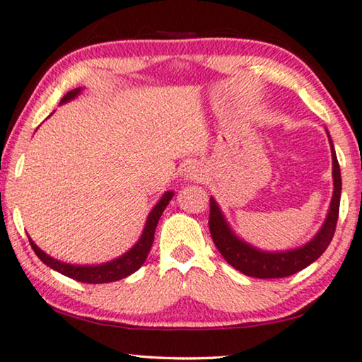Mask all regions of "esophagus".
I'll list each match as a JSON object with an SVG mask.
<instances>
[{
  "label": "esophagus",
  "mask_w": 362,
  "mask_h": 362,
  "mask_svg": "<svg viewBox=\"0 0 362 362\" xmlns=\"http://www.w3.org/2000/svg\"><path fill=\"white\" fill-rule=\"evenodd\" d=\"M202 170H201V166L199 165H196V163H192V165H189L186 168V176L189 177V180H202Z\"/></svg>",
  "instance_id": "34e87169"
}]
</instances>
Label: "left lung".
<instances>
[{
    "instance_id": "1",
    "label": "left lung",
    "mask_w": 362,
    "mask_h": 362,
    "mask_svg": "<svg viewBox=\"0 0 362 362\" xmlns=\"http://www.w3.org/2000/svg\"><path fill=\"white\" fill-rule=\"evenodd\" d=\"M328 134V132H327ZM329 137V135H328ZM333 158V197L329 204L328 216L325 218L322 228L310 242L300 248L289 251H261L250 243L240 240L228 227L222 211L217 202L211 197V214H209V230H211L214 243L223 256L225 261L235 269L246 276L259 277V279H276V277H287L307 268L313 261L320 258L332 242L334 228H337L339 214V197H341V171L334 153L333 142L329 139Z\"/></svg>"
}]
</instances>
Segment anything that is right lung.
Instances as JSON below:
<instances>
[{"mask_svg": "<svg viewBox=\"0 0 362 362\" xmlns=\"http://www.w3.org/2000/svg\"><path fill=\"white\" fill-rule=\"evenodd\" d=\"M81 93V88H76V90H71L70 93H66L64 98H62L60 104H64L70 99L76 98L78 94ZM175 196V192L168 191L165 192L158 204L151 209V212L148 214V218H146L145 228L142 232V237L139 238V242L135 243L132 248H130L127 253H124L119 258L109 261V263H103L98 266H76V264H68V263H62L59 259H54L52 256L44 253L37 245H35L33 240L29 238L30 246H33L34 253L39 256L40 261L44 264L49 266L54 271H59L60 274H64L66 277H71V279L80 281V282H88V284H104V282H112V281H119L124 279L130 274H134L140 266L145 263L146 256L150 253L151 245H153V238H155V228L156 223L161 217V214L168 206V202Z\"/></svg>", "mask_w": 362, "mask_h": 362, "instance_id": "add662e5", "label": "right lung"}]
</instances>
